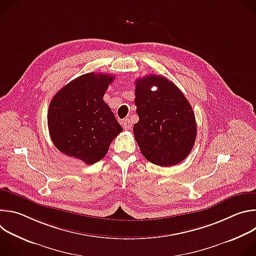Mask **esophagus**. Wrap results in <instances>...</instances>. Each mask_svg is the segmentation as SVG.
<instances>
[{
	"instance_id": "esophagus-1",
	"label": "esophagus",
	"mask_w": 256,
	"mask_h": 256,
	"mask_svg": "<svg viewBox=\"0 0 256 256\" xmlns=\"http://www.w3.org/2000/svg\"><path fill=\"white\" fill-rule=\"evenodd\" d=\"M122 126L124 130H130L132 128V122L130 118H126L122 122Z\"/></svg>"
}]
</instances>
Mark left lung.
Masks as SVG:
<instances>
[{"mask_svg": "<svg viewBox=\"0 0 256 256\" xmlns=\"http://www.w3.org/2000/svg\"><path fill=\"white\" fill-rule=\"evenodd\" d=\"M134 83L138 122L132 130L142 156L162 167L184 161L196 138L190 102L176 85L162 76H146ZM153 86L157 90H150Z\"/></svg>", "mask_w": 256, "mask_h": 256, "instance_id": "obj_1", "label": "left lung"}]
</instances>
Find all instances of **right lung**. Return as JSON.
<instances>
[{
    "instance_id": "obj_1",
    "label": "right lung",
    "mask_w": 256,
    "mask_h": 256,
    "mask_svg": "<svg viewBox=\"0 0 256 256\" xmlns=\"http://www.w3.org/2000/svg\"><path fill=\"white\" fill-rule=\"evenodd\" d=\"M114 76L88 72L62 87L52 99L48 126L54 144L66 156L91 165L106 155L122 130L103 100Z\"/></svg>"
}]
</instances>
